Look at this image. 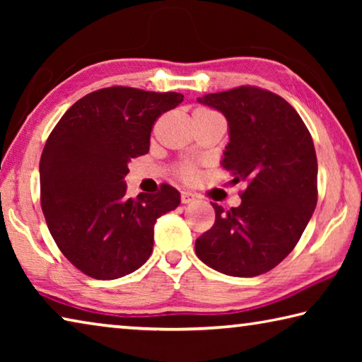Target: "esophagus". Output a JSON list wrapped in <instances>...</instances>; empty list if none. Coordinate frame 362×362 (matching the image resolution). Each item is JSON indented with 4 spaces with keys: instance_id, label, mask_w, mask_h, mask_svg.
<instances>
[{
    "instance_id": "34e87169",
    "label": "esophagus",
    "mask_w": 362,
    "mask_h": 362,
    "mask_svg": "<svg viewBox=\"0 0 362 362\" xmlns=\"http://www.w3.org/2000/svg\"><path fill=\"white\" fill-rule=\"evenodd\" d=\"M194 199H196V196H194L192 192H182V203H183V204L193 203Z\"/></svg>"
}]
</instances>
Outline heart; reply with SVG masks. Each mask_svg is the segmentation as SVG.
<instances>
[{
  "label": "heart",
  "instance_id": "b5f03b06",
  "mask_svg": "<svg viewBox=\"0 0 362 362\" xmlns=\"http://www.w3.org/2000/svg\"><path fill=\"white\" fill-rule=\"evenodd\" d=\"M196 112H209V110L199 108V110H196ZM180 175L183 177V179L192 180V179H194V177H196V169L193 166H189V164H185V166L180 168Z\"/></svg>",
  "mask_w": 362,
  "mask_h": 362
}]
</instances>
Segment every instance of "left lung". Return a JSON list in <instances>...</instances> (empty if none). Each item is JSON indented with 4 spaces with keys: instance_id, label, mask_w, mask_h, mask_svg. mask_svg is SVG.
<instances>
[{
    "instance_id": "1",
    "label": "left lung",
    "mask_w": 362,
    "mask_h": 362,
    "mask_svg": "<svg viewBox=\"0 0 362 362\" xmlns=\"http://www.w3.org/2000/svg\"><path fill=\"white\" fill-rule=\"evenodd\" d=\"M198 102L228 121L222 166L247 188L230 211L212 203L216 223L196 240V255L228 276H259L292 252L315 212L313 139L291 103L265 89L241 86Z\"/></svg>"
}]
</instances>
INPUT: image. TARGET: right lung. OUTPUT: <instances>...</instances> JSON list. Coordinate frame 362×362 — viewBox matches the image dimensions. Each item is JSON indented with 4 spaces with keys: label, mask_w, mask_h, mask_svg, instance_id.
I'll return each instance as SVG.
<instances>
[{
    "label": "right lung",
    "mask_w": 362,
    "mask_h": 362,
    "mask_svg": "<svg viewBox=\"0 0 362 362\" xmlns=\"http://www.w3.org/2000/svg\"><path fill=\"white\" fill-rule=\"evenodd\" d=\"M183 102L179 93L113 86L79 99L49 136L40 161L41 207L62 254L84 274L118 279L153 250L156 218L180 204L174 187L126 196L131 158L150 150L158 116Z\"/></svg>",
    "instance_id": "right-lung-1"
}]
</instances>
